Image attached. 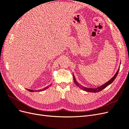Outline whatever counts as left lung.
Returning a JSON list of instances; mask_svg holds the SVG:
<instances>
[{
    "label": "left lung",
    "instance_id": "1",
    "mask_svg": "<svg viewBox=\"0 0 129 129\" xmlns=\"http://www.w3.org/2000/svg\"><path fill=\"white\" fill-rule=\"evenodd\" d=\"M119 67H119V68H118V70H117V71L116 72V74L114 75V76H113L110 80H109V81L105 83L104 84L100 85V86H99V87H96V88H91L85 87L83 86V85H81L76 81V79H75V76H74V74L73 73V79H74V82H75V84L77 85V86L78 87H79V88H81V89L83 90L84 91H87V92H99V91L102 90H103V89H104V88H106L107 87H108V85H110L111 83H112V82L115 80V79H116V77L117 75V74H118V72H119Z\"/></svg>",
    "mask_w": 129,
    "mask_h": 129
}]
</instances>
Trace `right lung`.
I'll return each instance as SVG.
<instances>
[{
    "instance_id": "1",
    "label": "right lung",
    "mask_w": 129,
    "mask_h": 129,
    "mask_svg": "<svg viewBox=\"0 0 129 129\" xmlns=\"http://www.w3.org/2000/svg\"><path fill=\"white\" fill-rule=\"evenodd\" d=\"M52 85V84H49V85H48V86H47L46 87H45V88H42V89H40V90H31V89H26L27 90H28L29 91H30V92H34V91H44V90H46V89H48L50 85Z\"/></svg>"
}]
</instances>
